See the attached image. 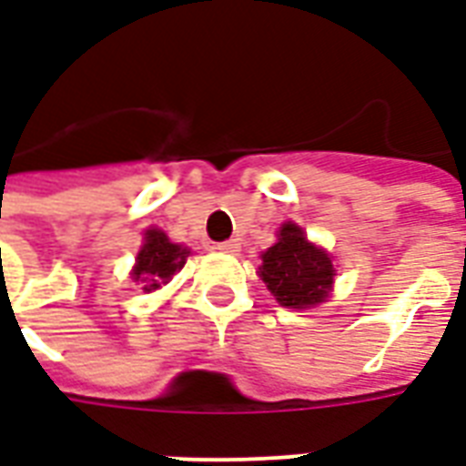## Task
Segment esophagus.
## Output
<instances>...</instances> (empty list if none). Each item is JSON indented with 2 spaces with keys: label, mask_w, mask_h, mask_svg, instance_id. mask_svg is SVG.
Returning <instances> with one entry per match:
<instances>
[{
  "label": "esophagus",
  "mask_w": 466,
  "mask_h": 466,
  "mask_svg": "<svg viewBox=\"0 0 466 466\" xmlns=\"http://www.w3.org/2000/svg\"><path fill=\"white\" fill-rule=\"evenodd\" d=\"M217 249H222V252L227 254H237L239 252V242H237V239H227V242L217 244Z\"/></svg>",
  "instance_id": "34e87169"
}]
</instances>
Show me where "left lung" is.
I'll return each instance as SVG.
<instances>
[{
    "label": "left lung",
    "instance_id": "8db88e82",
    "mask_svg": "<svg viewBox=\"0 0 466 466\" xmlns=\"http://www.w3.org/2000/svg\"><path fill=\"white\" fill-rule=\"evenodd\" d=\"M259 272L277 302L289 309H307L324 302L334 282L329 254L307 242L297 224H282L279 242L262 254Z\"/></svg>",
    "mask_w": 466,
    "mask_h": 466
}]
</instances>
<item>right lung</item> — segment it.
<instances>
[{
    "mask_svg": "<svg viewBox=\"0 0 466 466\" xmlns=\"http://www.w3.org/2000/svg\"><path fill=\"white\" fill-rule=\"evenodd\" d=\"M187 257H189V249L172 244L159 229H147L142 249L137 254V264H134V282L142 284L144 292H154L182 269Z\"/></svg>",
    "mask_w": 466,
    "mask_h": 466,
    "instance_id": "right-lung-1",
    "label": "right lung"
}]
</instances>
